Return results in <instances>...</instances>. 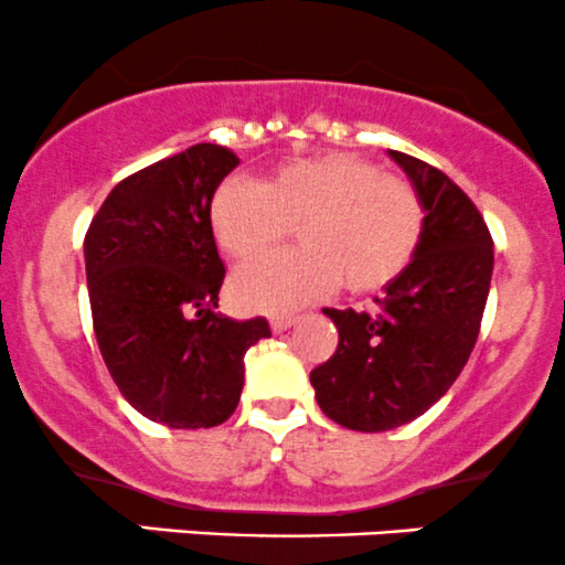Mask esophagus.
I'll return each instance as SVG.
<instances>
[{
	"instance_id": "1",
	"label": "esophagus",
	"mask_w": 565,
	"mask_h": 565,
	"mask_svg": "<svg viewBox=\"0 0 565 565\" xmlns=\"http://www.w3.org/2000/svg\"><path fill=\"white\" fill-rule=\"evenodd\" d=\"M292 324H295V316H273L270 319V330L276 334L287 332Z\"/></svg>"
}]
</instances>
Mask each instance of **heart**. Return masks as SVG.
<instances>
[{
    "label": "heart",
    "mask_w": 565,
    "mask_h": 565,
    "mask_svg": "<svg viewBox=\"0 0 565 565\" xmlns=\"http://www.w3.org/2000/svg\"><path fill=\"white\" fill-rule=\"evenodd\" d=\"M209 225L225 257H259L297 227L300 249L273 254L231 278L241 311L289 313L330 295L381 292L418 254L426 206L407 179L356 154L330 152L278 166L263 184L227 179L212 195Z\"/></svg>",
    "instance_id": "obj_1"
}]
</instances>
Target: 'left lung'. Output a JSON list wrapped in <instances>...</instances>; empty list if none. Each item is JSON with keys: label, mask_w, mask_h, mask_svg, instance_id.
<instances>
[{"label": "left lung", "mask_w": 565, "mask_h": 565, "mask_svg": "<svg viewBox=\"0 0 565 565\" xmlns=\"http://www.w3.org/2000/svg\"><path fill=\"white\" fill-rule=\"evenodd\" d=\"M426 206L411 268L375 297V311L324 308L338 349L311 373L327 418L353 431H388L424 415L461 375L493 276V238L454 179L388 150Z\"/></svg>", "instance_id": "1"}]
</instances>
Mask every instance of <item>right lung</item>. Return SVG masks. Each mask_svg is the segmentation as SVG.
I'll use <instances>...</instances> for the list:
<instances>
[{
    "instance_id": "1",
    "label": "right lung",
    "mask_w": 565,
    "mask_h": 565,
    "mask_svg": "<svg viewBox=\"0 0 565 565\" xmlns=\"http://www.w3.org/2000/svg\"><path fill=\"white\" fill-rule=\"evenodd\" d=\"M238 158L195 145L131 173L85 233L98 349L128 405L171 429H212L238 407L263 316L216 313L225 278L209 206Z\"/></svg>"
}]
</instances>
